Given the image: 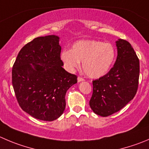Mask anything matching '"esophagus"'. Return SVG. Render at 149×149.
Returning <instances> with one entry per match:
<instances>
[{
    "label": "esophagus",
    "mask_w": 149,
    "mask_h": 149,
    "mask_svg": "<svg viewBox=\"0 0 149 149\" xmlns=\"http://www.w3.org/2000/svg\"><path fill=\"white\" fill-rule=\"evenodd\" d=\"M84 79L83 78V77H77V81L78 82H81V81H84Z\"/></svg>",
    "instance_id": "obj_1"
}]
</instances>
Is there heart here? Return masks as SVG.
Masks as SVG:
<instances>
[{"label":"heart","instance_id":"b5f03b06","mask_svg":"<svg viewBox=\"0 0 149 149\" xmlns=\"http://www.w3.org/2000/svg\"><path fill=\"white\" fill-rule=\"evenodd\" d=\"M115 56V49L110 44L96 40H83L74 44L72 50H63L61 58L69 71L79 68L80 62H83L85 73L91 78H99L108 72Z\"/></svg>","mask_w":149,"mask_h":149}]
</instances>
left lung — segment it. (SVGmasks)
Listing matches in <instances>:
<instances>
[{"label": "left lung", "mask_w": 149, "mask_h": 149, "mask_svg": "<svg viewBox=\"0 0 149 149\" xmlns=\"http://www.w3.org/2000/svg\"><path fill=\"white\" fill-rule=\"evenodd\" d=\"M118 56L105 75L93 80L89 104L96 114L106 117L119 111L135 96L138 88L140 62L130 42L116 41Z\"/></svg>", "instance_id": "8db88e82"}]
</instances>
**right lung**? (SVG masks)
Listing matches in <instances>:
<instances>
[{
    "label": "right lung",
    "instance_id": "obj_1",
    "mask_svg": "<svg viewBox=\"0 0 149 149\" xmlns=\"http://www.w3.org/2000/svg\"><path fill=\"white\" fill-rule=\"evenodd\" d=\"M59 37L35 38L21 49L12 68V85L21 108L36 119L52 121L66 107L68 89L77 83L61 59Z\"/></svg>",
    "mask_w": 149,
    "mask_h": 149
}]
</instances>
